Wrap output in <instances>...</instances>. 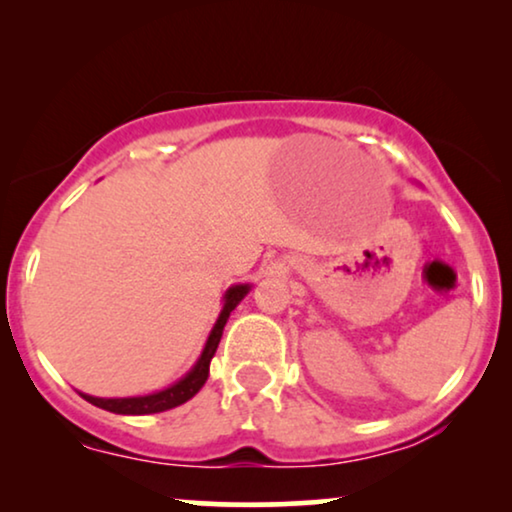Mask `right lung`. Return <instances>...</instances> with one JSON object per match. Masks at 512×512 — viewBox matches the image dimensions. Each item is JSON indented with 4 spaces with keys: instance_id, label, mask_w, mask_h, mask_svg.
<instances>
[{
    "instance_id": "1",
    "label": "right lung",
    "mask_w": 512,
    "mask_h": 512,
    "mask_svg": "<svg viewBox=\"0 0 512 512\" xmlns=\"http://www.w3.org/2000/svg\"><path fill=\"white\" fill-rule=\"evenodd\" d=\"M249 291H251V284L230 286V289L226 291V296H223V307L219 312V319H216L214 328L209 331V338L205 342V347H202V354L198 356V361L193 363V368L188 370L181 380L170 384V387L153 391V394H146V396H125V398H100V396L83 394V391H79V394L86 398L88 403H93L102 410L116 412V415H153V412L172 410L181 403L191 401V398L198 394L202 387H205V382L209 377V363H212L216 347H219L223 326H226L230 312H233L235 307L242 303V298L247 296Z\"/></svg>"
}]
</instances>
